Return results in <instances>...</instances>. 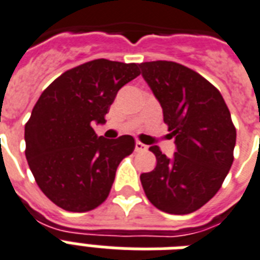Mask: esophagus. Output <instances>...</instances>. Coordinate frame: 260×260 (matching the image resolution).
<instances>
[{"mask_svg": "<svg viewBox=\"0 0 260 260\" xmlns=\"http://www.w3.org/2000/svg\"><path fill=\"white\" fill-rule=\"evenodd\" d=\"M135 149H136L137 152L140 151H147V145L143 144L141 141H136V145H135Z\"/></svg>", "mask_w": 260, "mask_h": 260, "instance_id": "obj_1", "label": "esophagus"}]
</instances>
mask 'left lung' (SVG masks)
Masks as SVG:
<instances>
[{"instance_id": "obj_1", "label": "left lung", "mask_w": 260, "mask_h": 260, "mask_svg": "<svg viewBox=\"0 0 260 260\" xmlns=\"http://www.w3.org/2000/svg\"><path fill=\"white\" fill-rule=\"evenodd\" d=\"M140 68L176 143L171 159L157 145L149 147L157 163L140 175L141 185L160 211L191 214L214 198L233 166L231 113L218 88L188 67L159 60L141 62Z\"/></svg>"}]
</instances>
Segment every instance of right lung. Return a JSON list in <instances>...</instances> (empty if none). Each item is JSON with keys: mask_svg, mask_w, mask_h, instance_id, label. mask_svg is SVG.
I'll list each match as a JSON object with an SVG mask.
<instances>
[{"mask_svg": "<svg viewBox=\"0 0 260 260\" xmlns=\"http://www.w3.org/2000/svg\"><path fill=\"white\" fill-rule=\"evenodd\" d=\"M140 75L135 62L88 61L58 76L40 96L25 124V156L46 198L71 212L94 210L108 198L120 161L135 139L97 137L92 125L119 89Z\"/></svg>", "mask_w": 260, "mask_h": 260, "instance_id": "1", "label": "right lung"}]
</instances>
